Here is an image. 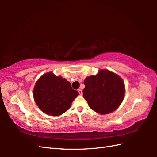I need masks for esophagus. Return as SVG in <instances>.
Instances as JSON below:
<instances>
[{"instance_id":"obj_1","label":"esophagus","mask_w":157,"mask_h":157,"mask_svg":"<svg viewBox=\"0 0 157 157\" xmlns=\"http://www.w3.org/2000/svg\"><path fill=\"white\" fill-rule=\"evenodd\" d=\"M78 92H79V95H82V90L81 89H78Z\"/></svg>"}]
</instances>
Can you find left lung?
I'll return each mask as SVG.
<instances>
[{
	"instance_id": "obj_1",
	"label": "left lung",
	"mask_w": 157,
	"mask_h": 157,
	"mask_svg": "<svg viewBox=\"0 0 157 157\" xmlns=\"http://www.w3.org/2000/svg\"><path fill=\"white\" fill-rule=\"evenodd\" d=\"M83 96L90 108L101 115L111 113L121 104L125 96V84L115 73L100 69L95 75L84 80Z\"/></svg>"
}]
</instances>
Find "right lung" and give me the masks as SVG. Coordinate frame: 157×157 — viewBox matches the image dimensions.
Instances as JSON below:
<instances>
[{
	"mask_svg": "<svg viewBox=\"0 0 157 157\" xmlns=\"http://www.w3.org/2000/svg\"><path fill=\"white\" fill-rule=\"evenodd\" d=\"M78 95V92L72 89L70 82L52 71L43 74L33 90V96L38 108L52 116L65 113Z\"/></svg>",
	"mask_w": 157,
	"mask_h": 157,
	"instance_id": "add662e5",
	"label": "right lung"
}]
</instances>
